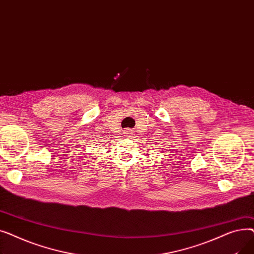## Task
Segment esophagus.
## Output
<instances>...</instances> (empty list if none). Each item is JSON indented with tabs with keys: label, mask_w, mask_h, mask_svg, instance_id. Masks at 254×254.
I'll return each instance as SVG.
<instances>
[{
	"label": "esophagus",
	"mask_w": 254,
	"mask_h": 254,
	"mask_svg": "<svg viewBox=\"0 0 254 254\" xmlns=\"http://www.w3.org/2000/svg\"><path fill=\"white\" fill-rule=\"evenodd\" d=\"M127 136H130V134H131V131H130V130H127Z\"/></svg>",
	"instance_id": "obj_1"
}]
</instances>
